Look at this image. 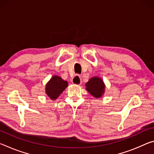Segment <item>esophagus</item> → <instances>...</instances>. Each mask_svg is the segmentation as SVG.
Masks as SVG:
<instances>
[{"mask_svg": "<svg viewBox=\"0 0 154 154\" xmlns=\"http://www.w3.org/2000/svg\"><path fill=\"white\" fill-rule=\"evenodd\" d=\"M72 83L74 84H77V85H80L82 84V79L81 77L79 75H75V76L73 77V79H72Z\"/></svg>", "mask_w": 154, "mask_h": 154, "instance_id": "34e87169", "label": "esophagus"}]
</instances>
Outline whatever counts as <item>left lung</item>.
<instances>
[{"label": "left lung", "mask_w": 154, "mask_h": 154, "mask_svg": "<svg viewBox=\"0 0 154 154\" xmlns=\"http://www.w3.org/2000/svg\"><path fill=\"white\" fill-rule=\"evenodd\" d=\"M86 90L92 96L100 98L104 93L105 85L103 82L99 77H92L86 84Z\"/></svg>", "instance_id": "1"}]
</instances>
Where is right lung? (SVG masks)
Here are the masks:
<instances>
[{
  "label": "right lung",
  "instance_id": "obj_1",
  "mask_svg": "<svg viewBox=\"0 0 154 154\" xmlns=\"http://www.w3.org/2000/svg\"><path fill=\"white\" fill-rule=\"evenodd\" d=\"M68 86V82L58 76L51 78L46 86V93L50 99L55 100Z\"/></svg>",
  "mask_w": 154,
  "mask_h": 154
}]
</instances>
